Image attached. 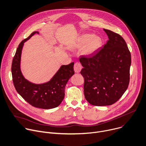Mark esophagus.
I'll use <instances>...</instances> for the list:
<instances>
[{
  "mask_svg": "<svg viewBox=\"0 0 146 146\" xmlns=\"http://www.w3.org/2000/svg\"><path fill=\"white\" fill-rule=\"evenodd\" d=\"M74 71L76 73H79L80 70H82V66L81 64L79 63H76L75 64H74Z\"/></svg>",
  "mask_w": 146,
  "mask_h": 146,
  "instance_id": "1",
  "label": "esophagus"
}]
</instances>
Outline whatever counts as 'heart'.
Wrapping results in <instances>:
<instances>
[{
  "instance_id": "obj_1",
  "label": "heart",
  "mask_w": 146,
  "mask_h": 146,
  "mask_svg": "<svg viewBox=\"0 0 146 146\" xmlns=\"http://www.w3.org/2000/svg\"><path fill=\"white\" fill-rule=\"evenodd\" d=\"M102 44V39L92 34H83L78 37L70 47L71 49H80L83 47L82 53L86 56H90L97 53Z\"/></svg>"
}]
</instances>
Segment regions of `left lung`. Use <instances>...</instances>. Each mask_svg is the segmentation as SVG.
Returning a JSON list of instances; mask_svg holds the SVG:
<instances>
[{"label":"left lung","mask_w":146,"mask_h":146,"mask_svg":"<svg viewBox=\"0 0 146 146\" xmlns=\"http://www.w3.org/2000/svg\"><path fill=\"white\" fill-rule=\"evenodd\" d=\"M107 43L92 57L82 56L84 79V94L95 106L110 105L117 101L127 90L129 82L131 53L126 42L119 34L104 29Z\"/></svg>","instance_id":"obj_1"}]
</instances>
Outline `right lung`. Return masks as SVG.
Returning a JSON list of instances; mask_svg holds the SVG:
<instances>
[{
    "label": "right lung",
    "mask_w": 146,
    "mask_h": 146,
    "mask_svg": "<svg viewBox=\"0 0 146 146\" xmlns=\"http://www.w3.org/2000/svg\"><path fill=\"white\" fill-rule=\"evenodd\" d=\"M38 32H34L18 45L13 58L11 73L13 81L18 93L34 107L49 109L57 107L64 98L65 86L74 74V63L63 65L47 82L36 84L25 78L21 70V59L24 43Z\"/></svg>",
    "instance_id": "right-lung-1"
}]
</instances>
